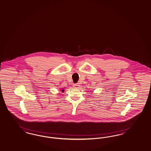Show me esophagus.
<instances>
[{"label":"esophagus","mask_w":151,"mask_h":151,"mask_svg":"<svg viewBox=\"0 0 151 151\" xmlns=\"http://www.w3.org/2000/svg\"><path fill=\"white\" fill-rule=\"evenodd\" d=\"M80 85L78 83H76V84H73V87L74 88H80Z\"/></svg>","instance_id":"1"}]
</instances>
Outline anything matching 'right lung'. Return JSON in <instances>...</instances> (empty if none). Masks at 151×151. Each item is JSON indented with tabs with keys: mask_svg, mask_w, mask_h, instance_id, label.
Masks as SVG:
<instances>
[{
	"mask_svg": "<svg viewBox=\"0 0 151 151\" xmlns=\"http://www.w3.org/2000/svg\"><path fill=\"white\" fill-rule=\"evenodd\" d=\"M61 91H62V92H63V91H64V90H63H63H62Z\"/></svg>",
	"mask_w": 151,
	"mask_h": 151,
	"instance_id": "obj_1",
	"label": "right lung"
}]
</instances>
